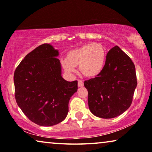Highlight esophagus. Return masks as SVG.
Instances as JSON below:
<instances>
[{
  "mask_svg": "<svg viewBox=\"0 0 152 152\" xmlns=\"http://www.w3.org/2000/svg\"><path fill=\"white\" fill-rule=\"evenodd\" d=\"M78 87H83V82L81 80H78Z\"/></svg>",
  "mask_w": 152,
  "mask_h": 152,
  "instance_id": "obj_1",
  "label": "esophagus"
}]
</instances>
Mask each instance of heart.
<instances>
[{"mask_svg":"<svg viewBox=\"0 0 152 152\" xmlns=\"http://www.w3.org/2000/svg\"><path fill=\"white\" fill-rule=\"evenodd\" d=\"M106 56L104 46L101 43H90L69 51L62 65L67 72H74L75 67H79L82 75L93 78L102 71Z\"/></svg>","mask_w":152,"mask_h":152,"instance_id":"b5f03b06","label":"heart"}]
</instances>
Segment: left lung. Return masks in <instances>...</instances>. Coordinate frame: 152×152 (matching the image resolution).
<instances>
[{
    "mask_svg": "<svg viewBox=\"0 0 152 152\" xmlns=\"http://www.w3.org/2000/svg\"><path fill=\"white\" fill-rule=\"evenodd\" d=\"M137 83L134 63L120 48L114 46L107 53L100 74L84 81L90 111L103 118L123 114L131 105Z\"/></svg>",
    "mask_w": 152,
    "mask_h": 152,
    "instance_id": "1",
    "label": "left lung"
}]
</instances>
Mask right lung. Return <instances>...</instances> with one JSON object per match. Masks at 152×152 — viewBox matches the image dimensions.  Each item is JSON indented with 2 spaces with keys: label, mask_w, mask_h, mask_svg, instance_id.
<instances>
[{
  "label": "right lung",
  "mask_w": 152,
  "mask_h": 152,
  "mask_svg": "<svg viewBox=\"0 0 152 152\" xmlns=\"http://www.w3.org/2000/svg\"><path fill=\"white\" fill-rule=\"evenodd\" d=\"M58 51L42 44L26 55L14 74L15 97L26 116L41 126L64 120L69 102L77 91L78 81L69 82L61 76Z\"/></svg>",
  "instance_id": "right-lung-1"
}]
</instances>
